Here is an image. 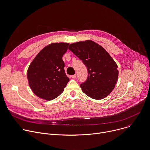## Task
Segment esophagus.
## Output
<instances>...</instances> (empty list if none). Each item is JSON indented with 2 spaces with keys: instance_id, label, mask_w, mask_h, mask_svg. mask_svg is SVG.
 <instances>
[{
  "instance_id": "34e87169",
  "label": "esophagus",
  "mask_w": 150,
  "mask_h": 150,
  "mask_svg": "<svg viewBox=\"0 0 150 150\" xmlns=\"http://www.w3.org/2000/svg\"><path fill=\"white\" fill-rule=\"evenodd\" d=\"M76 74H74V75H72V78H74V79L76 78Z\"/></svg>"
}]
</instances>
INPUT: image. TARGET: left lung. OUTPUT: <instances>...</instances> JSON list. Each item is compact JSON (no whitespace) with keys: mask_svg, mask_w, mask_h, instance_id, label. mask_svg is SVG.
Segmentation results:
<instances>
[{"mask_svg":"<svg viewBox=\"0 0 150 150\" xmlns=\"http://www.w3.org/2000/svg\"><path fill=\"white\" fill-rule=\"evenodd\" d=\"M68 49L87 68L88 78L80 85L82 91L95 99L108 96L118 78V66L109 54L101 46L89 40L72 43Z\"/></svg>","mask_w":150,"mask_h":150,"instance_id":"obj_1","label":"left lung"}]
</instances>
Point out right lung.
Wrapping results in <instances>:
<instances>
[{"instance_id": "obj_1", "label": "right lung", "mask_w": 150, "mask_h": 150, "mask_svg": "<svg viewBox=\"0 0 150 150\" xmlns=\"http://www.w3.org/2000/svg\"><path fill=\"white\" fill-rule=\"evenodd\" d=\"M68 43H51L42 49L28 70L29 85L38 97L52 100L60 95L69 78L64 70V54Z\"/></svg>"}]
</instances>
